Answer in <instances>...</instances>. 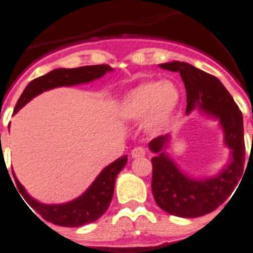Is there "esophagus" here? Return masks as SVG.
Wrapping results in <instances>:
<instances>
[{
	"label": "esophagus",
	"mask_w": 253,
	"mask_h": 253,
	"mask_svg": "<svg viewBox=\"0 0 253 253\" xmlns=\"http://www.w3.org/2000/svg\"><path fill=\"white\" fill-rule=\"evenodd\" d=\"M145 153H147L145 148L135 147L133 150H131V157H133V158H142V157H144L145 155Z\"/></svg>",
	"instance_id": "34e87169"
}]
</instances>
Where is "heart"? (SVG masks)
<instances>
[{"label": "heart", "instance_id": "b5f03b06", "mask_svg": "<svg viewBox=\"0 0 253 253\" xmlns=\"http://www.w3.org/2000/svg\"><path fill=\"white\" fill-rule=\"evenodd\" d=\"M179 98V90L172 83L148 81L125 95L120 113L129 120H142L147 117V128L158 131L168 124Z\"/></svg>", "mask_w": 253, "mask_h": 253}]
</instances>
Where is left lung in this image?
<instances>
[{"instance_id":"8db88e82","label":"left lung","mask_w":253,"mask_h":253,"mask_svg":"<svg viewBox=\"0 0 253 253\" xmlns=\"http://www.w3.org/2000/svg\"><path fill=\"white\" fill-rule=\"evenodd\" d=\"M161 68L180 74L187 91V113L198 105L218 118L224 130V142L232 150V161L221 174L198 180L183 174L162 150L168 135L157 136L149 143L150 150L157 153V157L152 158V192L157 205L177 217L205 216L217 210L232 194L243 174L246 147L242 113L216 76L180 61L161 64Z\"/></svg>"}]
</instances>
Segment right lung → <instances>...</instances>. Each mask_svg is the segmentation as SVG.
<instances>
[{"mask_svg":"<svg viewBox=\"0 0 253 253\" xmlns=\"http://www.w3.org/2000/svg\"><path fill=\"white\" fill-rule=\"evenodd\" d=\"M111 70L113 69L109 65L104 64L81 66V68L75 69H56V70L50 71L46 75L34 79L31 83H29L26 89L17 100L13 113H17L27 101L45 90L56 86H70V85H78L81 83H89ZM126 162H128L126 155L118 158L110 166L103 169V172L98 175V178L94 180V183L83 196L64 205H42L37 202L26 193L25 188L20 184L16 177L15 180L21 196L24 197L30 207L34 208L45 221L51 222L56 226L79 227L96 221L105 213L113 198L118 173L124 168Z\"/></svg>","mask_w":253,"mask_h":253,"instance_id":"add662e5","label":"right lung"}]
</instances>
